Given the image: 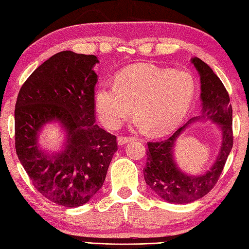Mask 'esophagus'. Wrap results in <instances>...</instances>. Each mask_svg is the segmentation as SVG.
<instances>
[{
    "instance_id": "34e87169",
    "label": "esophagus",
    "mask_w": 249,
    "mask_h": 249,
    "mask_svg": "<svg viewBox=\"0 0 249 249\" xmlns=\"http://www.w3.org/2000/svg\"><path fill=\"white\" fill-rule=\"evenodd\" d=\"M133 139H134L133 137H127V136H119V138H118V144H119V145L125 144V143H127L128 141L133 140Z\"/></svg>"
}]
</instances>
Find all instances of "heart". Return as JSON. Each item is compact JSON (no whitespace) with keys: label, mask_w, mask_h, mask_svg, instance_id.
I'll use <instances>...</instances> for the list:
<instances>
[{"label":"heart","mask_w":249,"mask_h":249,"mask_svg":"<svg viewBox=\"0 0 249 249\" xmlns=\"http://www.w3.org/2000/svg\"><path fill=\"white\" fill-rule=\"evenodd\" d=\"M194 92L196 84L189 73L140 63L121 71L114 85L97 89L96 111L106 127L116 129L135 106L136 127L163 135L186 118Z\"/></svg>","instance_id":"1"}]
</instances>
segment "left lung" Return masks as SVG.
Segmentation results:
<instances>
[{"mask_svg": "<svg viewBox=\"0 0 249 249\" xmlns=\"http://www.w3.org/2000/svg\"><path fill=\"white\" fill-rule=\"evenodd\" d=\"M201 81L202 113L189 123L209 119L217 123L223 133L222 149L215 164L203 175L190 177L181 172L174 163L173 145L185 128L177 129L169 138L148 142L147 164L143 169L145 183L160 198L168 203L188 204L199 199L216 186L233 147L232 106L228 91L212 68L199 58L191 59Z\"/></svg>", "mask_w": 249, "mask_h": 249, "instance_id": "1", "label": "left lung"}]
</instances>
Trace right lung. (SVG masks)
<instances>
[{"mask_svg": "<svg viewBox=\"0 0 249 249\" xmlns=\"http://www.w3.org/2000/svg\"><path fill=\"white\" fill-rule=\"evenodd\" d=\"M94 55L63 51L52 56L23 83L15 107V147L33 186L51 202L84 205L99 191L113 154L116 137L95 124ZM59 121L66 131L61 153L38 148L42 126Z\"/></svg>", "mask_w": 249, "mask_h": 249, "instance_id": "1", "label": "right lung"}]
</instances>
